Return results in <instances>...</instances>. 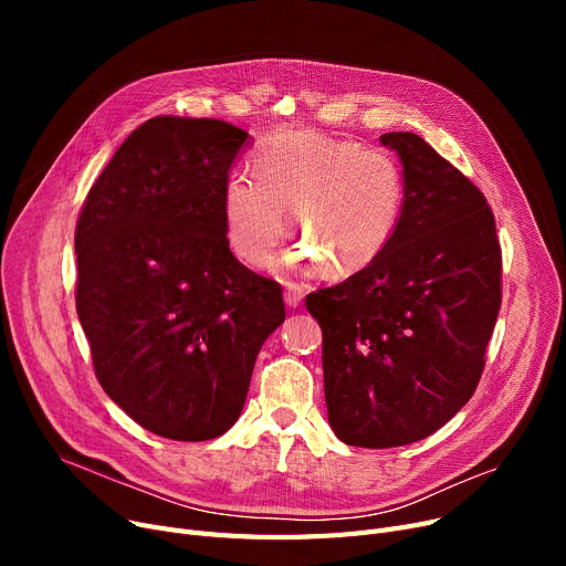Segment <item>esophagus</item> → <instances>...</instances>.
Returning <instances> with one entry per match:
<instances>
[{
	"label": "esophagus",
	"instance_id": "esophagus-1",
	"mask_svg": "<svg viewBox=\"0 0 566 566\" xmlns=\"http://www.w3.org/2000/svg\"><path fill=\"white\" fill-rule=\"evenodd\" d=\"M284 303L291 310L301 307V303H303V286L295 284V282H286L284 284Z\"/></svg>",
	"mask_w": 566,
	"mask_h": 566
}]
</instances>
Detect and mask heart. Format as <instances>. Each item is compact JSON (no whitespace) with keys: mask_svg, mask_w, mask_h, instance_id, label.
<instances>
[{"mask_svg":"<svg viewBox=\"0 0 566 566\" xmlns=\"http://www.w3.org/2000/svg\"><path fill=\"white\" fill-rule=\"evenodd\" d=\"M252 176H231L222 190L227 243L250 265H268L286 231L301 245L286 263L323 261L333 275L358 273L388 248L406 206V176L385 151L323 135H289L252 156Z\"/></svg>","mask_w":566,"mask_h":566,"instance_id":"1","label":"heart"}]
</instances>
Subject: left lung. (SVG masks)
<instances>
[{
    "mask_svg": "<svg viewBox=\"0 0 566 566\" xmlns=\"http://www.w3.org/2000/svg\"><path fill=\"white\" fill-rule=\"evenodd\" d=\"M406 206L380 256L307 295L323 333L335 436L355 448L418 442L468 403L500 312V243L484 195L415 133H385Z\"/></svg>",
    "mask_w": 566,
    "mask_h": 566,
    "instance_id": "left-lung-1",
    "label": "left lung"
}]
</instances>
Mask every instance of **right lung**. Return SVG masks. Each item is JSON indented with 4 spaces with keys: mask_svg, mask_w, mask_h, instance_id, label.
Wrapping results in <instances>:
<instances>
[{
    "mask_svg": "<svg viewBox=\"0 0 566 566\" xmlns=\"http://www.w3.org/2000/svg\"><path fill=\"white\" fill-rule=\"evenodd\" d=\"M250 135L220 118L154 116L101 171L75 229L77 316L107 397L163 438L222 436L282 289L227 243L222 190Z\"/></svg>",
    "mask_w": 566,
    "mask_h": 566,
    "instance_id": "add662e5",
    "label": "right lung"
}]
</instances>
